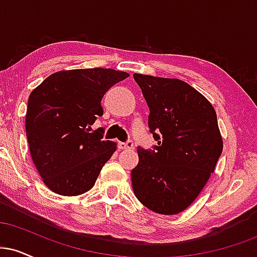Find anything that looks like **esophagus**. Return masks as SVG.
I'll return each mask as SVG.
<instances>
[{
	"label": "esophagus",
	"instance_id": "esophagus-1",
	"mask_svg": "<svg viewBox=\"0 0 257 257\" xmlns=\"http://www.w3.org/2000/svg\"><path fill=\"white\" fill-rule=\"evenodd\" d=\"M119 150H132L133 149V143L128 141V143H118Z\"/></svg>",
	"mask_w": 257,
	"mask_h": 257
}]
</instances>
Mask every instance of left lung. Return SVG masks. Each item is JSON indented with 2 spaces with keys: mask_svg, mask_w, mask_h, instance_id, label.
Listing matches in <instances>:
<instances>
[{
  "mask_svg": "<svg viewBox=\"0 0 257 257\" xmlns=\"http://www.w3.org/2000/svg\"><path fill=\"white\" fill-rule=\"evenodd\" d=\"M150 107L153 151L138 149L135 196L162 215L179 214L204 188L223 149L216 112L204 95L178 78L134 73Z\"/></svg>",
  "mask_w": 257,
  "mask_h": 257,
  "instance_id": "left-lung-1",
  "label": "left lung"
}]
</instances>
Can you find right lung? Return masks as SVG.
<instances>
[{
	"label": "right lung",
	"mask_w": 257,
	"mask_h": 257,
	"mask_svg": "<svg viewBox=\"0 0 257 257\" xmlns=\"http://www.w3.org/2000/svg\"><path fill=\"white\" fill-rule=\"evenodd\" d=\"M129 77L113 69L63 70L31 91L25 129L31 158L49 190L79 196L90 190L117 144L89 133L102 116L101 99L112 85Z\"/></svg>",
	"instance_id": "1"
}]
</instances>
